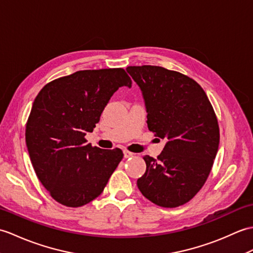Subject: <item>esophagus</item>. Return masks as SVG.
<instances>
[{
    "label": "esophagus",
    "mask_w": 253,
    "mask_h": 253,
    "mask_svg": "<svg viewBox=\"0 0 253 253\" xmlns=\"http://www.w3.org/2000/svg\"><path fill=\"white\" fill-rule=\"evenodd\" d=\"M123 155H125V158H130V157L133 156V153H131V151L125 150V151H123Z\"/></svg>",
    "instance_id": "1"
}]
</instances>
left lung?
Returning <instances> with one entry per match:
<instances>
[{
	"mask_svg": "<svg viewBox=\"0 0 253 253\" xmlns=\"http://www.w3.org/2000/svg\"><path fill=\"white\" fill-rule=\"evenodd\" d=\"M142 91L149 131L166 138L157 159L144 156L146 172L137 187L157 206L188 203L206 183L220 143L217 119L195 80L158 66L126 68Z\"/></svg>",
	"mask_w": 253,
	"mask_h": 253,
	"instance_id": "left-lung-1",
	"label": "left lung"
}]
</instances>
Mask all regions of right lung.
Wrapping results in <instances>:
<instances>
[{
	"mask_svg": "<svg viewBox=\"0 0 253 253\" xmlns=\"http://www.w3.org/2000/svg\"><path fill=\"white\" fill-rule=\"evenodd\" d=\"M122 68L81 70L44 86L33 102L26 144L38 178L57 203L81 207L103 193L122 150L86 144L109 99L131 87Z\"/></svg>",
	"mask_w": 253,
	"mask_h": 253,
	"instance_id": "add662e5",
	"label": "right lung"
}]
</instances>
